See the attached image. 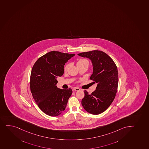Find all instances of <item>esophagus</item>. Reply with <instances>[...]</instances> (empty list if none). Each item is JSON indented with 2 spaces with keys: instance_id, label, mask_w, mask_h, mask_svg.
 Here are the masks:
<instances>
[{
  "instance_id": "1",
  "label": "esophagus",
  "mask_w": 149,
  "mask_h": 149,
  "mask_svg": "<svg viewBox=\"0 0 149 149\" xmlns=\"http://www.w3.org/2000/svg\"><path fill=\"white\" fill-rule=\"evenodd\" d=\"M74 90L75 91H78L80 90V89L78 87H75V88H74Z\"/></svg>"
}]
</instances>
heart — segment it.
I'll return each mask as SVG.
<instances>
[{
  "mask_svg": "<svg viewBox=\"0 0 149 149\" xmlns=\"http://www.w3.org/2000/svg\"><path fill=\"white\" fill-rule=\"evenodd\" d=\"M89 64V61L86 59H80L78 61V62L77 63V65H79V64ZM68 65H66V66L65 67V70H67V69L68 68Z\"/></svg>",
  "mask_w": 149,
  "mask_h": 149,
  "instance_id": "b5f03b06",
  "label": "heart"
}]
</instances>
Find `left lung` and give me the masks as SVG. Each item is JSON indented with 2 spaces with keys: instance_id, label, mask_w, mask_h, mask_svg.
<instances>
[{
  "instance_id": "8db88e82",
  "label": "left lung",
  "mask_w": 149,
  "mask_h": 149,
  "mask_svg": "<svg viewBox=\"0 0 149 149\" xmlns=\"http://www.w3.org/2000/svg\"><path fill=\"white\" fill-rule=\"evenodd\" d=\"M90 59L93 66L91 80L97 83L96 90L89 94L84 91L82 105L87 112L97 115L104 111L116 97L118 83L117 66L111 58L100 50H93L78 54Z\"/></svg>"
}]
</instances>
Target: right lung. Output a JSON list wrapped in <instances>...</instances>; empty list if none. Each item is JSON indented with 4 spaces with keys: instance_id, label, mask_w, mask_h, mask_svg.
<instances>
[{
    "instance_id": "obj_1",
    "label": "right lung",
    "mask_w": 149,
    "mask_h": 149,
    "mask_svg": "<svg viewBox=\"0 0 149 149\" xmlns=\"http://www.w3.org/2000/svg\"><path fill=\"white\" fill-rule=\"evenodd\" d=\"M75 55L52 51L40 57L32 68L31 92L39 108L48 116H59L66 107L72 91L58 88L57 78L63 75L65 64Z\"/></svg>"
}]
</instances>
